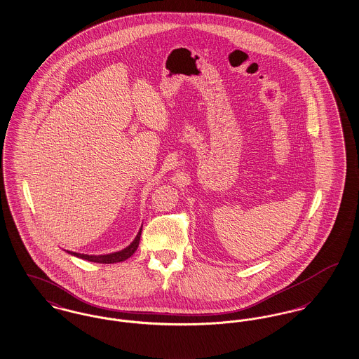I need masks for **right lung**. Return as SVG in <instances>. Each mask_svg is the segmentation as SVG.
Here are the masks:
<instances>
[{"label": "right lung", "mask_w": 359, "mask_h": 359, "mask_svg": "<svg viewBox=\"0 0 359 359\" xmlns=\"http://www.w3.org/2000/svg\"><path fill=\"white\" fill-rule=\"evenodd\" d=\"M140 235H142V228L139 229L136 238L133 239V243L126 247L124 250L121 251H117V252H112V254H107V255H86V254H79V252H73V251H67L69 254L78 257V258H82V259H86V261H90V262H97V264H116V262H123L126 259H128L131 255H133V252L137 250V245H139V241H140Z\"/></svg>", "instance_id": "right-lung-1"}]
</instances>
